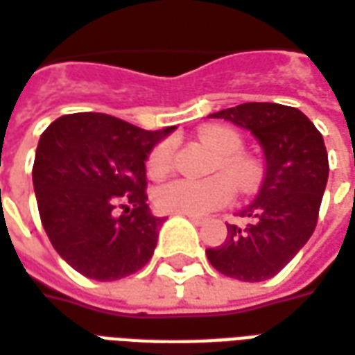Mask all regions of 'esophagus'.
Instances as JSON below:
<instances>
[{"label":"esophagus","instance_id":"1","mask_svg":"<svg viewBox=\"0 0 355 355\" xmlns=\"http://www.w3.org/2000/svg\"><path fill=\"white\" fill-rule=\"evenodd\" d=\"M180 215H184V213H180ZM186 217L192 220L194 225H202L203 223V217H198V215H186Z\"/></svg>","mask_w":355,"mask_h":355}]
</instances>
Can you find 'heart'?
I'll list each match as a JSON object with an SVG mask.
<instances>
[{"label":"heart","instance_id":"obj_1","mask_svg":"<svg viewBox=\"0 0 355 355\" xmlns=\"http://www.w3.org/2000/svg\"><path fill=\"white\" fill-rule=\"evenodd\" d=\"M200 142L207 146L219 159L215 169L223 171L233 180L230 183L226 177L205 178V180H190L177 178L167 184H161L153 200L161 211L184 213V215H205L215 209L229 205L234 198V187L242 194H252L261 182V165L252 155L242 152L244 140L229 126L211 125L205 126L200 132ZM173 163V144L161 142L148 157V175L159 178L167 175Z\"/></svg>","mask_w":355,"mask_h":355}]
</instances>
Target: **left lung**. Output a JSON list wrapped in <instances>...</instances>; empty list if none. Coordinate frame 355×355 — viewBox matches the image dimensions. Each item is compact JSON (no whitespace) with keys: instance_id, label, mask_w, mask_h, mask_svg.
Here are the masks:
<instances>
[{"instance_id":"1","label":"left lung","mask_w":355,"mask_h":355,"mask_svg":"<svg viewBox=\"0 0 355 355\" xmlns=\"http://www.w3.org/2000/svg\"><path fill=\"white\" fill-rule=\"evenodd\" d=\"M250 130L265 153L259 194L242 211L244 227L227 225L229 234L207 248L209 263L230 279L267 281L284 269L313 234L329 178L323 136L296 107L242 103L209 115Z\"/></svg>"}]
</instances>
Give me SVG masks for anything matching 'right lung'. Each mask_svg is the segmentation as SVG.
Instances as JSON below:
<instances>
[{
    "instance_id": "right-lung-1",
    "label": "right lung",
    "mask_w": 355,
    "mask_h": 355,
    "mask_svg": "<svg viewBox=\"0 0 355 355\" xmlns=\"http://www.w3.org/2000/svg\"><path fill=\"white\" fill-rule=\"evenodd\" d=\"M173 130H144L103 113H73L42 132L32 167L40 219L74 271L117 281L152 259L165 219L148 205L146 159Z\"/></svg>"
}]
</instances>
